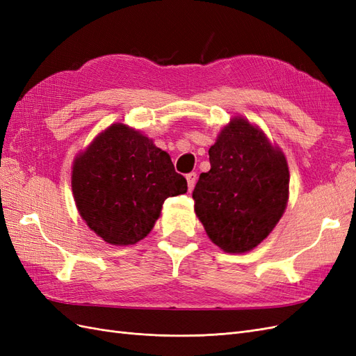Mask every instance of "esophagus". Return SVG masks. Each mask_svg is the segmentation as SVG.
<instances>
[{"label":"esophagus","mask_w":356,"mask_h":356,"mask_svg":"<svg viewBox=\"0 0 356 356\" xmlns=\"http://www.w3.org/2000/svg\"><path fill=\"white\" fill-rule=\"evenodd\" d=\"M186 178H187L188 190L191 191L193 188H195V184H196V181H197V174H196V172H190V174L186 175Z\"/></svg>","instance_id":"1"}]
</instances>
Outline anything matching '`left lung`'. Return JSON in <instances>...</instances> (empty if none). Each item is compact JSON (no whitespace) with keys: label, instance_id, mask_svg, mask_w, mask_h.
<instances>
[{"label":"left lung","instance_id":"obj_1","mask_svg":"<svg viewBox=\"0 0 356 356\" xmlns=\"http://www.w3.org/2000/svg\"><path fill=\"white\" fill-rule=\"evenodd\" d=\"M209 163L193 191L196 215L224 252L251 251L286 208L289 170L282 149L243 117H233L209 148Z\"/></svg>","mask_w":356,"mask_h":356}]
</instances>
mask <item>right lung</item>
<instances>
[{"label": "right lung", "instance_id": "add662e5", "mask_svg": "<svg viewBox=\"0 0 356 356\" xmlns=\"http://www.w3.org/2000/svg\"><path fill=\"white\" fill-rule=\"evenodd\" d=\"M71 186L89 229L118 246L144 239L163 202L187 193L170 156L123 123L105 129L75 157Z\"/></svg>", "mask_w": 356, "mask_h": 356}]
</instances>
